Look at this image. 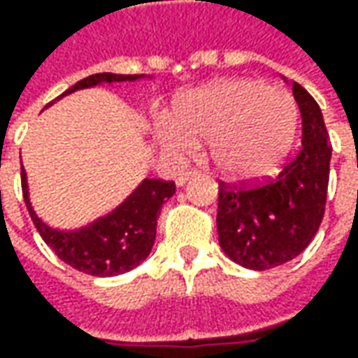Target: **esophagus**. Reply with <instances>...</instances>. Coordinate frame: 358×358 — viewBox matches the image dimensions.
Wrapping results in <instances>:
<instances>
[{"instance_id":"obj_1","label":"esophagus","mask_w":358,"mask_h":358,"mask_svg":"<svg viewBox=\"0 0 358 358\" xmlns=\"http://www.w3.org/2000/svg\"><path fill=\"white\" fill-rule=\"evenodd\" d=\"M197 175H199L197 169H187V171L179 173V177H177V185L183 187L189 179H193V177H197Z\"/></svg>"}]
</instances>
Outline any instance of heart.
Instances as JSON below:
<instances>
[{
	"label": "heart",
	"mask_w": 358,
	"mask_h": 358,
	"mask_svg": "<svg viewBox=\"0 0 358 358\" xmlns=\"http://www.w3.org/2000/svg\"><path fill=\"white\" fill-rule=\"evenodd\" d=\"M295 99L259 79H225L179 99L175 119L159 127L161 145L177 157L209 141L215 167L233 179L271 173L293 143Z\"/></svg>",
	"instance_id": "heart-1"
}]
</instances>
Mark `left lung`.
<instances>
[{
  "label": "left lung",
  "mask_w": 358,
  "mask_h": 358,
  "mask_svg": "<svg viewBox=\"0 0 358 358\" xmlns=\"http://www.w3.org/2000/svg\"><path fill=\"white\" fill-rule=\"evenodd\" d=\"M293 95L303 119V145L281 173L255 185L219 181V245L231 261L253 271L295 259L323 221L331 165L329 133L309 91L293 83Z\"/></svg>",
  "instance_id": "left-lung-1"
}]
</instances>
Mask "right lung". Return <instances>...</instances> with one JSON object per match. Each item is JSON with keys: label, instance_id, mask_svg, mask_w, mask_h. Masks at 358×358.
Here are the masks:
<instances>
[{"label": "right lung", "instance_id": "1", "mask_svg": "<svg viewBox=\"0 0 358 358\" xmlns=\"http://www.w3.org/2000/svg\"><path fill=\"white\" fill-rule=\"evenodd\" d=\"M139 77L143 76L95 73L77 81L73 87H69L59 97L93 85L135 81ZM21 189L35 229L63 263L93 277H113L135 268L149 257L155 243L157 217L161 207L173 197L175 183L163 179H145L115 211L77 231L49 227L35 215L29 203L25 171H21Z\"/></svg>", "mask_w": 358, "mask_h": 358}]
</instances>
